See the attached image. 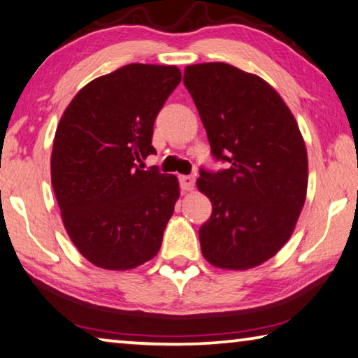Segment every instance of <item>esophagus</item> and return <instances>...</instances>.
<instances>
[{"instance_id": "34e87169", "label": "esophagus", "mask_w": 358, "mask_h": 358, "mask_svg": "<svg viewBox=\"0 0 358 358\" xmlns=\"http://www.w3.org/2000/svg\"><path fill=\"white\" fill-rule=\"evenodd\" d=\"M178 180H180L181 189H183V191H191L192 188H194L196 178L192 177V175H181Z\"/></svg>"}]
</instances>
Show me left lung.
Masks as SVG:
<instances>
[{"mask_svg":"<svg viewBox=\"0 0 358 358\" xmlns=\"http://www.w3.org/2000/svg\"><path fill=\"white\" fill-rule=\"evenodd\" d=\"M183 83L199 111L212 156L197 188L212 202L201 250L217 268L258 266L290 239L308 189V152L285 101L264 79L212 62L189 65Z\"/></svg>","mask_w":358,"mask_h":358,"instance_id":"left-lung-1","label":"left lung"}]
</instances>
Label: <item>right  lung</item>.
<instances>
[{
  "label": "right lung",
  "mask_w": 358,
  "mask_h": 358,
  "mask_svg": "<svg viewBox=\"0 0 358 358\" xmlns=\"http://www.w3.org/2000/svg\"><path fill=\"white\" fill-rule=\"evenodd\" d=\"M181 81L173 65L130 64L84 86L57 127L50 175L71 242L90 263L126 271L156 257L180 196L156 155L152 126Z\"/></svg>",
  "instance_id": "obj_1"
}]
</instances>
